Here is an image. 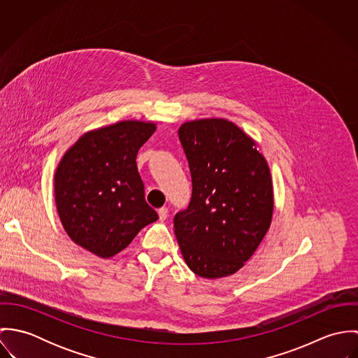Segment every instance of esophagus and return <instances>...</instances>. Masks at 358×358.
Segmentation results:
<instances>
[{
  "mask_svg": "<svg viewBox=\"0 0 358 358\" xmlns=\"http://www.w3.org/2000/svg\"><path fill=\"white\" fill-rule=\"evenodd\" d=\"M158 216H159V220L164 222V220L168 217V208H165V206L159 208V209H158Z\"/></svg>",
  "mask_w": 358,
  "mask_h": 358,
  "instance_id": "obj_1",
  "label": "esophagus"
}]
</instances>
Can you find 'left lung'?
I'll list each match as a JSON object with an SVG mask.
<instances>
[{
    "label": "left lung",
    "instance_id": "8db88e82",
    "mask_svg": "<svg viewBox=\"0 0 358 358\" xmlns=\"http://www.w3.org/2000/svg\"><path fill=\"white\" fill-rule=\"evenodd\" d=\"M193 193L173 227L189 268L208 280L237 273L255 254L273 217L268 164L255 139L226 118L179 127Z\"/></svg>",
    "mask_w": 358,
    "mask_h": 358
}]
</instances>
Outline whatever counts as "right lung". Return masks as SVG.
<instances>
[{
	"instance_id": "add662e5",
	"label": "right lung",
	"mask_w": 358,
	"mask_h": 358,
	"mask_svg": "<svg viewBox=\"0 0 358 358\" xmlns=\"http://www.w3.org/2000/svg\"><path fill=\"white\" fill-rule=\"evenodd\" d=\"M155 129L153 121H118L85 132L63 154L53 176L55 204L74 244L108 259L158 219L136 166Z\"/></svg>"
}]
</instances>
